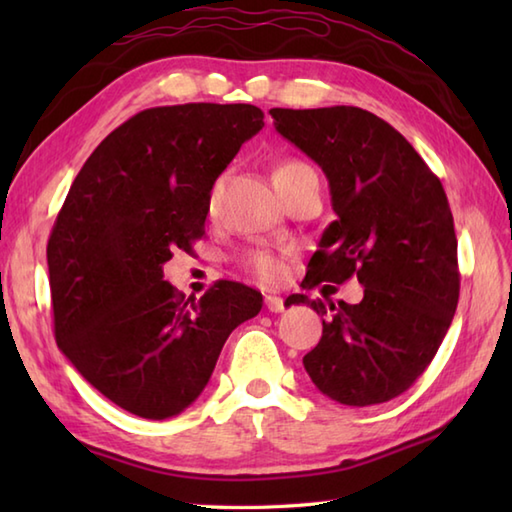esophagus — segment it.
Masks as SVG:
<instances>
[{"instance_id": "1", "label": "esophagus", "mask_w": 512, "mask_h": 512, "mask_svg": "<svg viewBox=\"0 0 512 512\" xmlns=\"http://www.w3.org/2000/svg\"><path fill=\"white\" fill-rule=\"evenodd\" d=\"M266 308L270 310V312H284V308H286V303H284V299H281L279 295H266Z\"/></svg>"}]
</instances>
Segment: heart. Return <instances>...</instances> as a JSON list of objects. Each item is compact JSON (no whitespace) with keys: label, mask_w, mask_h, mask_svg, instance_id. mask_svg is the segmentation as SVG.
Wrapping results in <instances>:
<instances>
[{"label":"heart","mask_w":512,"mask_h":512,"mask_svg":"<svg viewBox=\"0 0 512 512\" xmlns=\"http://www.w3.org/2000/svg\"><path fill=\"white\" fill-rule=\"evenodd\" d=\"M310 167L301 160H284L279 162L273 171V182L275 187H281L288 180H292L301 171H308ZM246 266L250 268V273L257 275L262 281H268V284H275L281 277H284V253H277V250L270 248H257L250 250L246 255Z\"/></svg>","instance_id":"heart-1"}]
</instances>
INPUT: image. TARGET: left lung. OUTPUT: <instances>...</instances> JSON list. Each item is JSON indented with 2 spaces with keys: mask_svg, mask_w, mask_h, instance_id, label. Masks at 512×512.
<instances>
[{
  "mask_svg": "<svg viewBox=\"0 0 512 512\" xmlns=\"http://www.w3.org/2000/svg\"><path fill=\"white\" fill-rule=\"evenodd\" d=\"M270 114L277 132L328 176L336 213L303 286L352 277L365 286L354 306L288 297L325 317L303 367L341 405H380L422 376L458 308V237L447 193L407 138L361 107Z\"/></svg>",
  "mask_w": 512,
  "mask_h": 512,
  "instance_id": "obj_1",
  "label": "left lung"
}]
</instances>
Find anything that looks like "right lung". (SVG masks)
I'll return each mask as SVG.
<instances>
[{
	"instance_id": "obj_1",
	"label": "right lung",
	"mask_w": 512,
	"mask_h": 512,
	"mask_svg": "<svg viewBox=\"0 0 512 512\" xmlns=\"http://www.w3.org/2000/svg\"><path fill=\"white\" fill-rule=\"evenodd\" d=\"M264 127L248 103L138 112L85 160L48 239L54 339L79 374L140 418L178 416L202 394L262 292L220 279L184 299L162 264L204 235L211 189Z\"/></svg>"
}]
</instances>
